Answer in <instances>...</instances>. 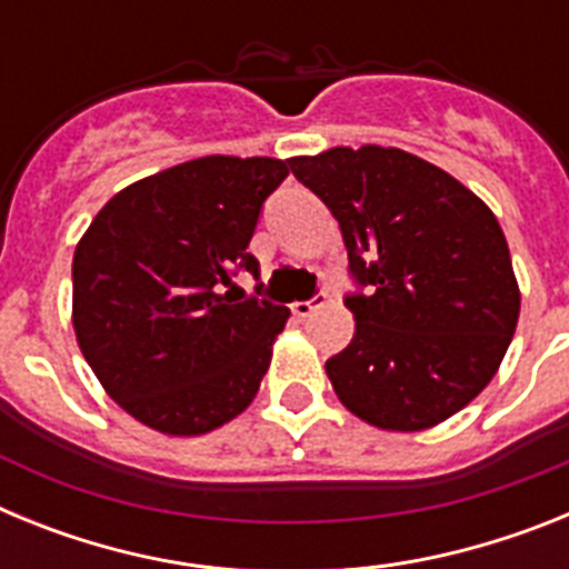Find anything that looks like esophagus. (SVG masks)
<instances>
[{"label":"esophagus","instance_id":"1","mask_svg":"<svg viewBox=\"0 0 569 569\" xmlns=\"http://www.w3.org/2000/svg\"><path fill=\"white\" fill-rule=\"evenodd\" d=\"M325 301H328V293H325V290H319V293H313V299L293 301V305H290V310H293V316H299V319H308V316L313 313V310H319Z\"/></svg>","mask_w":569,"mask_h":569}]
</instances>
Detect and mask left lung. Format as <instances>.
Returning <instances> with one entry per match:
<instances>
[{
    "label": "left lung",
    "instance_id": "8db88e82",
    "mask_svg": "<svg viewBox=\"0 0 569 569\" xmlns=\"http://www.w3.org/2000/svg\"><path fill=\"white\" fill-rule=\"evenodd\" d=\"M339 222L356 290L353 341L325 370L353 416L413 433L459 413L496 376L521 296L492 210L399 148L293 156Z\"/></svg>",
    "mask_w": 569,
    "mask_h": 569
}]
</instances>
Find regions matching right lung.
Listing matches in <instances>:
<instances>
[{
    "label": "right lung",
    "mask_w": 569,
    "mask_h": 569,
    "mask_svg": "<svg viewBox=\"0 0 569 569\" xmlns=\"http://www.w3.org/2000/svg\"><path fill=\"white\" fill-rule=\"evenodd\" d=\"M288 164L204 156L116 193L73 253V330L116 405L168 436L222 427L253 401L290 310L233 296Z\"/></svg>",
    "instance_id": "obj_1"
}]
</instances>
